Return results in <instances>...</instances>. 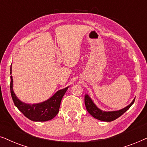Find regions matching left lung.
Wrapping results in <instances>:
<instances>
[{"instance_id":"8db88e82","label":"left lung","mask_w":147,"mask_h":147,"mask_svg":"<svg viewBox=\"0 0 147 147\" xmlns=\"http://www.w3.org/2000/svg\"><path fill=\"white\" fill-rule=\"evenodd\" d=\"M135 99H133L132 103L128 106L123 108L120 110L118 111H104L99 109L92 99L90 98L89 95L86 94L85 96V104L86 109L88 112L91 115L93 118L97 119V120L101 121H104V122H111V121L115 120L119 117L122 116L123 113L126 112L128 109L130 108L133 103L134 102Z\"/></svg>"}]
</instances>
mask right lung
Here are the masks:
<instances>
[{
    "label": "right lung",
    "mask_w": 147,
    "mask_h": 147,
    "mask_svg": "<svg viewBox=\"0 0 147 147\" xmlns=\"http://www.w3.org/2000/svg\"><path fill=\"white\" fill-rule=\"evenodd\" d=\"M13 77L11 76L10 89L14 104L25 117L34 122H46L53 119L59 111L61 100L68 87L58 91L52 97L44 102L28 104L19 100L13 91Z\"/></svg>",
    "instance_id": "obj_1"
}]
</instances>
